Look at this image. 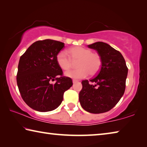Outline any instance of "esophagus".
Segmentation results:
<instances>
[{
    "label": "esophagus",
    "instance_id": "34e87169",
    "mask_svg": "<svg viewBox=\"0 0 147 147\" xmlns=\"http://www.w3.org/2000/svg\"><path fill=\"white\" fill-rule=\"evenodd\" d=\"M76 82H78V80H73V84H75Z\"/></svg>",
    "mask_w": 147,
    "mask_h": 147
}]
</instances>
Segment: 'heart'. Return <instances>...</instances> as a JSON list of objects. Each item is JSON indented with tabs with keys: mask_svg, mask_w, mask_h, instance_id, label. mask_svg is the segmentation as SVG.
<instances>
[{
	"mask_svg": "<svg viewBox=\"0 0 147 147\" xmlns=\"http://www.w3.org/2000/svg\"><path fill=\"white\" fill-rule=\"evenodd\" d=\"M68 56L59 52L56 56V62L58 66L64 71L70 69L75 63L77 69L65 73V75L71 78L81 79L89 75L93 76L100 70L102 65L101 57L98 53H92L89 49L76 46L67 51Z\"/></svg>",
	"mask_w": 147,
	"mask_h": 147,
	"instance_id": "1",
	"label": "heart"
}]
</instances>
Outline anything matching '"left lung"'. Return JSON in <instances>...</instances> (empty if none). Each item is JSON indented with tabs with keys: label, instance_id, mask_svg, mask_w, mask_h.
Masks as SVG:
<instances>
[{
	"label": "left lung",
	"instance_id": "1",
	"mask_svg": "<svg viewBox=\"0 0 147 147\" xmlns=\"http://www.w3.org/2000/svg\"><path fill=\"white\" fill-rule=\"evenodd\" d=\"M97 51L102 65L97 76L82 82L79 100L84 109L91 113H102L112 109L125 91L128 68L120 52L104 42L88 45Z\"/></svg>",
	"mask_w": 147,
	"mask_h": 147
}]
</instances>
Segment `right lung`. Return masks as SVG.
I'll return each mask as SVG.
<instances>
[{
    "instance_id": "add662e5",
    "label": "right lung",
    "mask_w": 147,
    "mask_h": 147,
    "mask_svg": "<svg viewBox=\"0 0 147 147\" xmlns=\"http://www.w3.org/2000/svg\"><path fill=\"white\" fill-rule=\"evenodd\" d=\"M64 45L53 39L36 41L20 58L17 86L23 100L34 110L46 112L56 109L64 92L73 86L71 78L62 76L56 62ZM54 80L56 82L52 84Z\"/></svg>"
}]
</instances>
